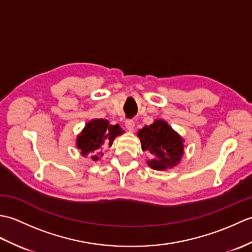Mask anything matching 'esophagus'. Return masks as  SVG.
I'll use <instances>...</instances> for the list:
<instances>
[{
  "label": "esophagus",
  "instance_id": "esophagus-1",
  "mask_svg": "<svg viewBox=\"0 0 252 252\" xmlns=\"http://www.w3.org/2000/svg\"><path fill=\"white\" fill-rule=\"evenodd\" d=\"M125 126L129 131H133V130H134V126H135V122L133 119H126L125 121Z\"/></svg>",
  "mask_w": 252,
  "mask_h": 252
}]
</instances>
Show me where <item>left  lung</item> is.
<instances>
[{
    "mask_svg": "<svg viewBox=\"0 0 252 252\" xmlns=\"http://www.w3.org/2000/svg\"><path fill=\"white\" fill-rule=\"evenodd\" d=\"M143 151H148L153 159L147 164L155 170L175 167L184 155V141L167 122L158 119L137 132Z\"/></svg>",
    "mask_w": 252,
    "mask_h": 252,
    "instance_id": "left-lung-1",
    "label": "left lung"
}]
</instances>
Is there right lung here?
<instances>
[{
  "instance_id": "1",
  "label": "right lung",
  "mask_w": 252,
  "mask_h": 252,
  "mask_svg": "<svg viewBox=\"0 0 252 252\" xmlns=\"http://www.w3.org/2000/svg\"><path fill=\"white\" fill-rule=\"evenodd\" d=\"M123 130L119 125H109L105 119H93L85 125L84 129L77 137V147L81 151L82 156H87L90 153L97 154L98 149L103 145H112L115 138L121 135ZM103 156L100 152L97 154ZM97 155H94L92 158L94 161L98 160Z\"/></svg>"
}]
</instances>
